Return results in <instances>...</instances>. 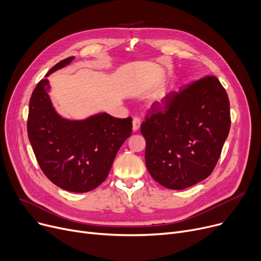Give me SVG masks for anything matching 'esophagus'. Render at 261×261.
Listing matches in <instances>:
<instances>
[{
	"label": "esophagus",
	"mask_w": 261,
	"mask_h": 261,
	"mask_svg": "<svg viewBox=\"0 0 261 261\" xmlns=\"http://www.w3.org/2000/svg\"><path fill=\"white\" fill-rule=\"evenodd\" d=\"M140 127H141V120H140V118L139 117H134L133 120H132V129H133V131L134 132L139 131Z\"/></svg>",
	"instance_id": "1"
}]
</instances>
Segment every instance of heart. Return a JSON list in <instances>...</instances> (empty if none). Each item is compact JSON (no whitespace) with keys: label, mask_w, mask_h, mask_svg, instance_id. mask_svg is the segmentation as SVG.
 <instances>
[{"label":"heart","mask_w":261,"mask_h":261,"mask_svg":"<svg viewBox=\"0 0 261 261\" xmlns=\"http://www.w3.org/2000/svg\"><path fill=\"white\" fill-rule=\"evenodd\" d=\"M159 101H161V99H159Z\"/></svg>","instance_id":"heart-1"}]
</instances>
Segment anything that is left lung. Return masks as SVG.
Returning <instances> with one entry per match:
<instances>
[{
  "label": "left lung",
  "mask_w": 261,
  "mask_h": 261,
  "mask_svg": "<svg viewBox=\"0 0 261 261\" xmlns=\"http://www.w3.org/2000/svg\"><path fill=\"white\" fill-rule=\"evenodd\" d=\"M165 106L155 102L141 126L146 167L162 186L180 190L213 172L230 128L229 101L211 76L171 92Z\"/></svg>",
  "instance_id": "left-lung-1"
}]
</instances>
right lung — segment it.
<instances>
[{
  "label": "right lung",
  "mask_w": 261,
  "mask_h": 261,
  "mask_svg": "<svg viewBox=\"0 0 261 261\" xmlns=\"http://www.w3.org/2000/svg\"><path fill=\"white\" fill-rule=\"evenodd\" d=\"M74 57L53 66L35 88L30 100L27 133L40 168L58 187L88 193L98 187L116 153L132 132V119L99 112L85 119H67L55 110L47 77Z\"/></svg>",
  "instance_id": "right-lung-1"
}]
</instances>
